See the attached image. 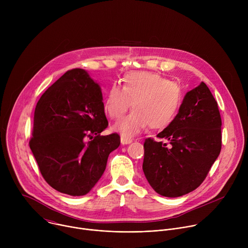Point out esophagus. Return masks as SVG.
<instances>
[{
	"label": "esophagus",
	"instance_id": "1",
	"mask_svg": "<svg viewBox=\"0 0 248 248\" xmlns=\"http://www.w3.org/2000/svg\"><path fill=\"white\" fill-rule=\"evenodd\" d=\"M121 142H122V144H123V145H125V144H129V143H131V142H132V139H130V138H127V137H124V136H122V137H121Z\"/></svg>",
	"mask_w": 248,
	"mask_h": 248
}]
</instances>
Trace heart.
<instances>
[{"instance_id": "obj_1", "label": "heart", "mask_w": 248, "mask_h": 248, "mask_svg": "<svg viewBox=\"0 0 248 248\" xmlns=\"http://www.w3.org/2000/svg\"><path fill=\"white\" fill-rule=\"evenodd\" d=\"M184 92L179 84L150 72H130L124 76L122 88L112 85L104 101V110L111 119H121L131 107L134 111L118 122L114 130L132 137L150 126L163 129L179 114Z\"/></svg>"}]
</instances>
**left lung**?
I'll list each match as a JSON object with an SVG mask.
<instances>
[{"label":"left lung","mask_w":248,"mask_h":248,"mask_svg":"<svg viewBox=\"0 0 248 248\" xmlns=\"http://www.w3.org/2000/svg\"><path fill=\"white\" fill-rule=\"evenodd\" d=\"M218 104L204 82L185 96L179 114L158 133L146 138L142 169L152 188L162 196L179 197L196 189L222 148Z\"/></svg>","instance_id":"left-lung-1"}]
</instances>
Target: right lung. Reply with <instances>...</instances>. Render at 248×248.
Returning <instances> with one entry per match:
<instances>
[{
	"label": "right lung",
	"mask_w": 248,
	"mask_h": 248,
	"mask_svg": "<svg viewBox=\"0 0 248 248\" xmlns=\"http://www.w3.org/2000/svg\"><path fill=\"white\" fill-rule=\"evenodd\" d=\"M102 92L84 69L61 77L39 99L29 147L46 183L72 196L88 193L102 176L110 153L121 144L108 127Z\"/></svg>",
	"instance_id": "add662e5"
}]
</instances>
